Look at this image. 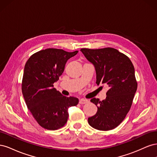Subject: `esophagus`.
Instances as JSON below:
<instances>
[{
	"mask_svg": "<svg viewBox=\"0 0 157 157\" xmlns=\"http://www.w3.org/2000/svg\"><path fill=\"white\" fill-rule=\"evenodd\" d=\"M88 99H84V98L80 99V100H79V103H80V104L86 103H88Z\"/></svg>",
	"mask_w": 157,
	"mask_h": 157,
	"instance_id": "34e87169",
	"label": "esophagus"
}]
</instances>
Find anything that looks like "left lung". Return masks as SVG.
I'll return each instance as SVG.
<instances>
[{
    "label": "left lung",
    "mask_w": 157,
    "mask_h": 157,
    "mask_svg": "<svg viewBox=\"0 0 157 157\" xmlns=\"http://www.w3.org/2000/svg\"><path fill=\"white\" fill-rule=\"evenodd\" d=\"M80 51L94 66L96 84L109 87L105 99L100 101L94 98L90 100L96 105L98 111L88 122L98 130H113L124 119L136 92L134 65L126 55L115 48H82Z\"/></svg>",
    "instance_id": "8db88e82"
}]
</instances>
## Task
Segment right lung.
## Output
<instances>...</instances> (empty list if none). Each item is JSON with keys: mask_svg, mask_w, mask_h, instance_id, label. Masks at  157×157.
I'll use <instances>...</instances> for the list:
<instances>
[{"mask_svg": "<svg viewBox=\"0 0 157 157\" xmlns=\"http://www.w3.org/2000/svg\"><path fill=\"white\" fill-rule=\"evenodd\" d=\"M77 53L48 48L32 55L25 63L23 96L33 117L45 129L54 130L63 126L68 119L69 107L78 103V98L64 96L54 88L67 60Z\"/></svg>", "mask_w": 157, "mask_h": 157, "instance_id": "1", "label": "right lung"}]
</instances>
